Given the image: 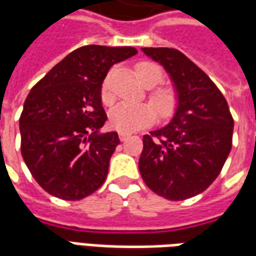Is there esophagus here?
Here are the masks:
<instances>
[{"label": "esophagus", "mask_w": 256, "mask_h": 256, "mask_svg": "<svg viewBox=\"0 0 256 256\" xmlns=\"http://www.w3.org/2000/svg\"><path fill=\"white\" fill-rule=\"evenodd\" d=\"M128 137H130V133H128V132H119V138H120V141H126Z\"/></svg>", "instance_id": "obj_1"}]
</instances>
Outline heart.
Masks as SVG:
<instances>
[{
    "label": "heart",
    "instance_id": "heart-1",
    "mask_svg": "<svg viewBox=\"0 0 256 256\" xmlns=\"http://www.w3.org/2000/svg\"><path fill=\"white\" fill-rule=\"evenodd\" d=\"M136 72L140 80L148 88L159 84L163 76L160 68L148 62H141L137 64ZM100 96L104 104H112V101L115 98L111 89L110 75L104 79V82L101 84ZM150 97L162 116H170L172 111L176 110L177 97H176L174 90L170 88H156L152 92ZM156 110L150 102H126L124 101V102L116 104L110 111V122L118 130L136 132L155 120Z\"/></svg>",
    "mask_w": 256,
    "mask_h": 256
}]
</instances>
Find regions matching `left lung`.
<instances>
[{"label":"left lung","mask_w":256,"mask_h":256,"mask_svg":"<svg viewBox=\"0 0 256 256\" xmlns=\"http://www.w3.org/2000/svg\"><path fill=\"white\" fill-rule=\"evenodd\" d=\"M163 66L177 96L170 123L145 134L138 168L146 186L167 200L204 192L232 150L233 118L220 89L184 53L170 48H142Z\"/></svg>","instance_id":"obj_1"}]
</instances>
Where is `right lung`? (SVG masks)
I'll return each mask as SVG.
<instances>
[{"mask_svg":"<svg viewBox=\"0 0 256 256\" xmlns=\"http://www.w3.org/2000/svg\"><path fill=\"white\" fill-rule=\"evenodd\" d=\"M136 53L132 46L78 48L27 96L19 120L22 156L52 196L80 200L106 181L120 141L116 132H100L106 120L101 84L114 64Z\"/></svg>","mask_w":256,"mask_h":256,"instance_id":"right-lung-1","label":"right lung"}]
</instances>
